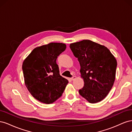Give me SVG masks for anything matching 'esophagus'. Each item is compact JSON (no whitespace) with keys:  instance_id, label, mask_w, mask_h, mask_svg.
<instances>
[{"instance_id":"34e87169","label":"esophagus","mask_w":132,"mask_h":132,"mask_svg":"<svg viewBox=\"0 0 132 132\" xmlns=\"http://www.w3.org/2000/svg\"><path fill=\"white\" fill-rule=\"evenodd\" d=\"M75 78H77V77H76V76H73V77L72 78H70V80H74Z\"/></svg>"}]
</instances>
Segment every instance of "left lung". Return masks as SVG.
<instances>
[{
	"label": "left lung",
	"instance_id": "1",
	"mask_svg": "<svg viewBox=\"0 0 132 132\" xmlns=\"http://www.w3.org/2000/svg\"><path fill=\"white\" fill-rule=\"evenodd\" d=\"M69 47L78 58L84 81L80 95L90 103L102 101L114 84L116 59L106 47L88 39L71 43Z\"/></svg>",
	"mask_w": 132,
	"mask_h": 132
}]
</instances>
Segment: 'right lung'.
Returning a JSON list of instances; mask_svg holds the SVG:
<instances>
[{
	"label": "right lung",
	"instance_id": "1",
	"mask_svg": "<svg viewBox=\"0 0 132 132\" xmlns=\"http://www.w3.org/2000/svg\"><path fill=\"white\" fill-rule=\"evenodd\" d=\"M65 48L64 43L52 42L35 48L23 61L26 86L38 101L52 103L64 91L68 80L60 75L56 60Z\"/></svg>",
	"mask_w": 132,
	"mask_h": 132
}]
</instances>
